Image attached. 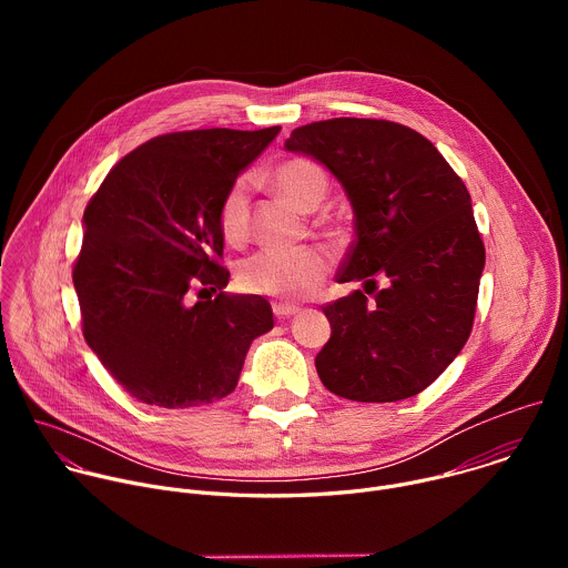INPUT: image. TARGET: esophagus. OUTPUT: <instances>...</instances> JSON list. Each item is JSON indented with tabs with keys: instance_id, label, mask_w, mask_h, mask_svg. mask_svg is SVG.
I'll list each match as a JSON object with an SVG mask.
<instances>
[{
	"instance_id": "esophagus-1",
	"label": "esophagus",
	"mask_w": 568,
	"mask_h": 568,
	"mask_svg": "<svg viewBox=\"0 0 568 568\" xmlns=\"http://www.w3.org/2000/svg\"><path fill=\"white\" fill-rule=\"evenodd\" d=\"M272 310H274V314H276L278 318H285V316H292V314H296L301 307H298V305H294V303H283V301H276V303L272 305Z\"/></svg>"
}]
</instances>
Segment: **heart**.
<instances>
[{"mask_svg": "<svg viewBox=\"0 0 568 568\" xmlns=\"http://www.w3.org/2000/svg\"><path fill=\"white\" fill-rule=\"evenodd\" d=\"M276 191L301 211H314L328 193L323 171L307 159H290L274 171ZM226 242H242L250 226V184L237 180L224 195L217 213ZM331 270V254L321 245L267 247L237 265V283L250 294L303 298L312 294Z\"/></svg>", "mask_w": 568, "mask_h": 568, "instance_id": "1", "label": "heart"}]
</instances>
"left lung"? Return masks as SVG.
<instances>
[{
	"label": "left lung",
	"mask_w": 568,
	"mask_h": 568,
	"mask_svg": "<svg viewBox=\"0 0 568 568\" xmlns=\"http://www.w3.org/2000/svg\"><path fill=\"white\" fill-rule=\"evenodd\" d=\"M285 150L328 169L355 215L337 283L364 292L323 307L331 339L314 359L323 386L355 402L418 395L474 323L485 250L465 184L429 139L390 121L310 123Z\"/></svg>",
	"instance_id": "1"
}]
</instances>
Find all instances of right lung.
Here are the masks:
<instances>
[{
	"instance_id": "1",
	"label": "right lung",
	"mask_w": 568,
	"mask_h": 568,
	"mask_svg": "<svg viewBox=\"0 0 568 568\" xmlns=\"http://www.w3.org/2000/svg\"><path fill=\"white\" fill-rule=\"evenodd\" d=\"M278 132L211 128L150 139L88 204L73 267L83 335L139 402L195 409L226 397L252 342L274 328L270 301L224 292L229 272L215 258L224 250L220 204Z\"/></svg>"
}]
</instances>
